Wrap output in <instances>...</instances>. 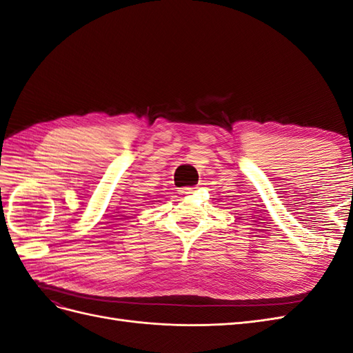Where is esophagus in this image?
<instances>
[{
	"instance_id": "esophagus-1",
	"label": "esophagus",
	"mask_w": 353,
	"mask_h": 353,
	"mask_svg": "<svg viewBox=\"0 0 353 353\" xmlns=\"http://www.w3.org/2000/svg\"><path fill=\"white\" fill-rule=\"evenodd\" d=\"M196 191V187H184V188H179V193L181 194H191Z\"/></svg>"
}]
</instances>
